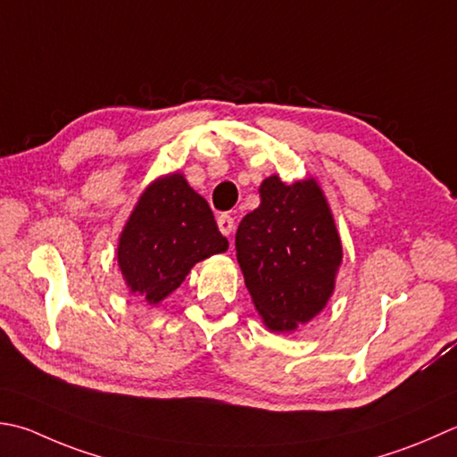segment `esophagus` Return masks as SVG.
Listing matches in <instances>:
<instances>
[{
    "instance_id": "1",
    "label": "esophagus",
    "mask_w": 457,
    "mask_h": 457,
    "mask_svg": "<svg viewBox=\"0 0 457 457\" xmlns=\"http://www.w3.org/2000/svg\"><path fill=\"white\" fill-rule=\"evenodd\" d=\"M218 228H220L223 236H231V234H234V229H236V221H234V218L229 216V213H220Z\"/></svg>"
}]
</instances>
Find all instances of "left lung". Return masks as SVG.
Segmentation results:
<instances>
[{"mask_svg":"<svg viewBox=\"0 0 457 457\" xmlns=\"http://www.w3.org/2000/svg\"><path fill=\"white\" fill-rule=\"evenodd\" d=\"M259 208L241 220L236 252L245 287L271 330H295L323 311L343 259L341 239L315 180H263Z\"/></svg>","mask_w":457,"mask_h":457,"instance_id":"1","label":"left lung"}]
</instances>
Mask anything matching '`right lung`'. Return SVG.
<instances>
[{
	"label": "right lung",
	"mask_w": 457,
	"mask_h": 457,
	"mask_svg": "<svg viewBox=\"0 0 457 457\" xmlns=\"http://www.w3.org/2000/svg\"><path fill=\"white\" fill-rule=\"evenodd\" d=\"M228 245L208 202L172 174L140 195L122 231L119 265L129 289L156 305L180 287L194 263Z\"/></svg>",
	"instance_id": "add662e5"
}]
</instances>
